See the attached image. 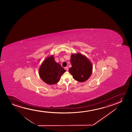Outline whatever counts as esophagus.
<instances>
[{
	"mask_svg": "<svg viewBox=\"0 0 132 132\" xmlns=\"http://www.w3.org/2000/svg\"><path fill=\"white\" fill-rule=\"evenodd\" d=\"M64 69H66L67 71H68V70H69V68H68V67H65V68H64Z\"/></svg>",
	"mask_w": 132,
	"mask_h": 132,
	"instance_id": "34e87169",
	"label": "esophagus"
}]
</instances>
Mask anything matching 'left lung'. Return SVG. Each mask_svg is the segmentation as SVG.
Here are the masks:
<instances>
[{
    "label": "left lung",
    "instance_id": "left-lung-1",
    "mask_svg": "<svg viewBox=\"0 0 132 132\" xmlns=\"http://www.w3.org/2000/svg\"><path fill=\"white\" fill-rule=\"evenodd\" d=\"M72 67L69 72L72 75L74 79L84 82L90 78L92 73V65L89 60L79 53L73 54L71 56Z\"/></svg>",
    "mask_w": 132,
    "mask_h": 132
}]
</instances>
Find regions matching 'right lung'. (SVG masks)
Wrapping results in <instances>:
<instances>
[{
    "label": "right lung",
    "mask_w": 132,
    "mask_h": 132,
    "mask_svg": "<svg viewBox=\"0 0 132 132\" xmlns=\"http://www.w3.org/2000/svg\"><path fill=\"white\" fill-rule=\"evenodd\" d=\"M66 71L61 65L56 63L53 55H51L47 57L40 65L39 73L45 82L53 85L60 81V78Z\"/></svg>",
    "instance_id": "right-lung-1"
}]
</instances>
